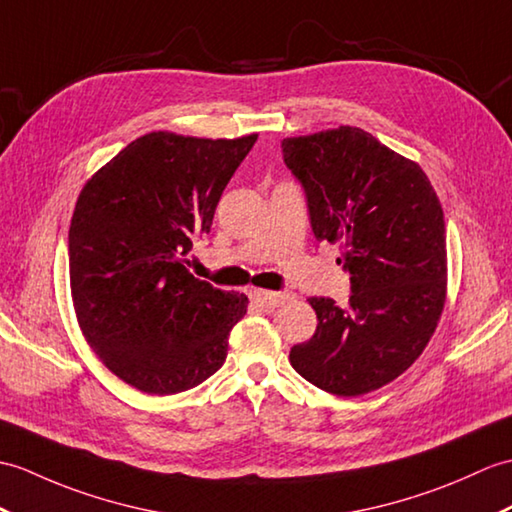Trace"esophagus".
<instances>
[{"instance_id":"esophagus-1","label":"esophagus","mask_w":512,"mask_h":512,"mask_svg":"<svg viewBox=\"0 0 512 512\" xmlns=\"http://www.w3.org/2000/svg\"><path fill=\"white\" fill-rule=\"evenodd\" d=\"M251 299L261 307H279L292 299L290 292H268V290H251Z\"/></svg>"}]
</instances>
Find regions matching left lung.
I'll list each match as a JSON object with an SVG mask.
<instances>
[{"label": "left lung", "mask_w": 512, "mask_h": 512, "mask_svg": "<svg viewBox=\"0 0 512 512\" xmlns=\"http://www.w3.org/2000/svg\"><path fill=\"white\" fill-rule=\"evenodd\" d=\"M316 240L340 244L349 305L312 296L316 334L290 364L320 390L360 397L417 362L447 299L443 207L421 165L371 133L338 126L283 139Z\"/></svg>", "instance_id": "8db88e82"}]
</instances>
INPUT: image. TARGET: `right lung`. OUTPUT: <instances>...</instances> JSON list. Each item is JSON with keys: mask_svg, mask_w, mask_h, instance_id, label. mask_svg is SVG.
<instances>
[{"mask_svg": "<svg viewBox=\"0 0 512 512\" xmlns=\"http://www.w3.org/2000/svg\"><path fill=\"white\" fill-rule=\"evenodd\" d=\"M257 135L205 139L154 130L117 152L82 187L69 227L78 327L122 382L176 395L227 360L248 296L189 272L187 253Z\"/></svg>", "mask_w": 512, "mask_h": 512, "instance_id": "add662e5", "label": "right lung"}]
</instances>
